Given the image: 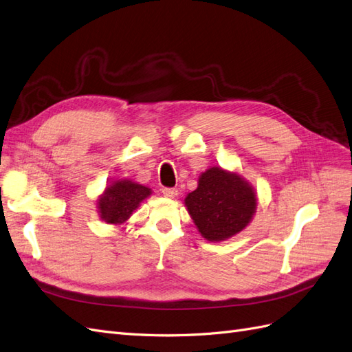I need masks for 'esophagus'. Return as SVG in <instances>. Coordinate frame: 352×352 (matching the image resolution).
Returning <instances> with one entry per match:
<instances>
[{
	"label": "esophagus",
	"instance_id": "1",
	"mask_svg": "<svg viewBox=\"0 0 352 352\" xmlns=\"http://www.w3.org/2000/svg\"><path fill=\"white\" fill-rule=\"evenodd\" d=\"M162 195H164L165 197L174 199V197L178 195V190H177V188H173V187H164V188H162Z\"/></svg>",
	"mask_w": 352,
	"mask_h": 352
}]
</instances>
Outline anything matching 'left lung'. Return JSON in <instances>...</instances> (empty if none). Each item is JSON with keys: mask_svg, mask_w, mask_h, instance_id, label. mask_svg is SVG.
<instances>
[{"mask_svg": "<svg viewBox=\"0 0 352 352\" xmlns=\"http://www.w3.org/2000/svg\"><path fill=\"white\" fill-rule=\"evenodd\" d=\"M253 188L236 174L210 168L199 187L186 197V206L200 234L209 241L226 240L243 231L256 210Z\"/></svg>", "mask_w": 352, "mask_h": 352, "instance_id": "left-lung-1", "label": "left lung"}]
</instances>
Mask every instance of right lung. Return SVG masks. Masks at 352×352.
<instances>
[{
    "label": "right lung",
    "instance_id": "add662e5",
    "mask_svg": "<svg viewBox=\"0 0 352 352\" xmlns=\"http://www.w3.org/2000/svg\"><path fill=\"white\" fill-rule=\"evenodd\" d=\"M151 192V188L129 179L116 181L107 187L104 196L98 200L100 218L107 223L120 225L126 222Z\"/></svg>",
    "mask_w": 352,
    "mask_h": 352
}]
</instances>
